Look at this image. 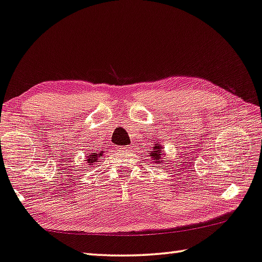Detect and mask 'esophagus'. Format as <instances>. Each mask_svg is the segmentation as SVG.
Here are the masks:
<instances>
[{
  "mask_svg": "<svg viewBox=\"0 0 262 262\" xmlns=\"http://www.w3.org/2000/svg\"><path fill=\"white\" fill-rule=\"evenodd\" d=\"M133 149V146H126V147H122L121 148V150L122 151H126V153H129V151Z\"/></svg>",
  "mask_w": 262,
  "mask_h": 262,
  "instance_id": "obj_1",
  "label": "esophagus"
}]
</instances>
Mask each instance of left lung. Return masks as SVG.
<instances>
[{"instance_id":"obj_1","label":"left lung","mask_w":262,"mask_h":262,"mask_svg":"<svg viewBox=\"0 0 262 262\" xmlns=\"http://www.w3.org/2000/svg\"><path fill=\"white\" fill-rule=\"evenodd\" d=\"M162 144L160 142H155L149 153L150 160H153L154 165H158L159 167L161 163H163V155H165V151H162Z\"/></svg>"}]
</instances>
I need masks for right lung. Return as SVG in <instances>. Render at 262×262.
Returning <instances> with one entry per match:
<instances>
[{"label": "right lung", "instance_id": "add662e5", "mask_svg": "<svg viewBox=\"0 0 262 262\" xmlns=\"http://www.w3.org/2000/svg\"><path fill=\"white\" fill-rule=\"evenodd\" d=\"M104 151L101 150L100 153H89L87 154V156H85V162H87V165L91 167V168H93L94 166L96 165L97 162H99V160L101 156L103 155Z\"/></svg>", "mask_w": 262, "mask_h": 262}]
</instances>
